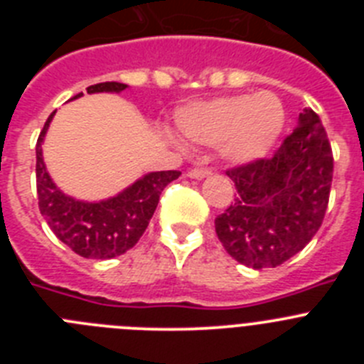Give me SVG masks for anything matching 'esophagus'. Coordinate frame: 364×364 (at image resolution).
I'll return each mask as SVG.
<instances>
[{"label": "esophagus", "mask_w": 364, "mask_h": 364, "mask_svg": "<svg viewBox=\"0 0 364 364\" xmlns=\"http://www.w3.org/2000/svg\"><path fill=\"white\" fill-rule=\"evenodd\" d=\"M211 169H205V167H195V169H189L188 176L191 178H204V176H210Z\"/></svg>", "instance_id": "1"}]
</instances>
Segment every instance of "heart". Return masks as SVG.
I'll return each instance as SVG.
<instances>
[{
  "mask_svg": "<svg viewBox=\"0 0 364 364\" xmlns=\"http://www.w3.org/2000/svg\"><path fill=\"white\" fill-rule=\"evenodd\" d=\"M284 107L272 92L235 95L195 102L176 112V129L186 140L220 146L222 156L233 164L262 159L284 127Z\"/></svg>",
  "mask_w": 364,
  "mask_h": 364,
  "instance_id": "1",
  "label": "heart"
}]
</instances>
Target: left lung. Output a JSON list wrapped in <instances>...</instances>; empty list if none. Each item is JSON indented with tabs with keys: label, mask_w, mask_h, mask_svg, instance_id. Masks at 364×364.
<instances>
[{
	"label": "left lung",
	"mask_w": 364,
	"mask_h": 364,
	"mask_svg": "<svg viewBox=\"0 0 364 364\" xmlns=\"http://www.w3.org/2000/svg\"><path fill=\"white\" fill-rule=\"evenodd\" d=\"M237 198L215 218L224 250L250 268H275L299 253L324 220L333 154L319 114L302 109L294 133L268 159L230 167Z\"/></svg>",
	"instance_id": "left-lung-1"
}]
</instances>
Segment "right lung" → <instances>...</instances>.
<instances>
[{
    "instance_id": "right-lung-1",
    "label": "right lung",
    "mask_w": 364,
    "mask_h": 364,
    "mask_svg": "<svg viewBox=\"0 0 364 364\" xmlns=\"http://www.w3.org/2000/svg\"><path fill=\"white\" fill-rule=\"evenodd\" d=\"M125 83L104 82L87 92H120ZM76 95L74 98H80ZM56 112V111H54ZM54 112L45 122L36 142V189L40 213L58 239L85 259H112L134 246L153 217L160 195L180 171H156L136 180L131 188L104 202H82L63 195L45 169L41 142Z\"/></svg>"
}]
</instances>
